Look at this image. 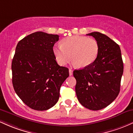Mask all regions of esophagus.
<instances>
[{"mask_svg": "<svg viewBox=\"0 0 133 133\" xmlns=\"http://www.w3.org/2000/svg\"><path fill=\"white\" fill-rule=\"evenodd\" d=\"M69 75L70 76L72 75H73V70H71V69L69 70Z\"/></svg>", "mask_w": 133, "mask_h": 133, "instance_id": "esophagus-1", "label": "esophagus"}]
</instances>
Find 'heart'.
<instances>
[{"instance_id": "obj_1", "label": "heart", "mask_w": 133, "mask_h": 133, "mask_svg": "<svg viewBox=\"0 0 133 133\" xmlns=\"http://www.w3.org/2000/svg\"><path fill=\"white\" fill-rule=\"evenodd\" d=\"M99 50V44L95 39L81 36L64 39L62 44H57L53 48L55 58L59 65H66L71 56L74 64L81 68L89 66L94 62Z\"/></svg>"}]
</instances>
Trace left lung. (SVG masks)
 <instances>
[{"label":"left lung","mask_w":133,"mask_h":133,"mask_svg":"<svg viewBox=\"0 0 133 133\" xmlns=\"http://www.w3.org/2000/svg\"><path fill=\"white\" fill-rule=\"evenodd\" d=\"M87 35L97 41L99 53L90 65L74 71L75 92L83 106L98 111L108 106L118 95L123 62L120 47L111 38L99 32Z\"/></svg>","instance_id":"left-lung-1"}]
</instances>
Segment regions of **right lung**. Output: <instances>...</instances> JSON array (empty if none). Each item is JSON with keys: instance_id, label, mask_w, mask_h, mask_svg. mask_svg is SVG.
I'll use <instances>...</instances> for the list:
<instances>
[{"instance_id": "obj_1", "label": "right lung", "mask_w": 133, "mask_h": 133, "mask_svg": "<svg viewBox=\"0 0 133 133\" xmlns=\"http://www.w3.org/2000/svg\"><path fill=\"white\" fill-rule=\"evenodd\" d=\"M59 36L38 31L19 41L12 62V85L30 108L45 111L54 106L62 83L69 76L66 67L55 60L53 46Z\"/></svg>"}]
</instances>
